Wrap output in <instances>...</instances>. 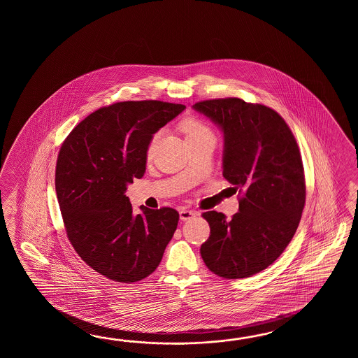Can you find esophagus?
Returning a JSON list of instances; mask_svg holds the SVG:
<instances>
[{"mask_svg": "<svg viewBox=\"0 0 358 358\" xmlns=\"http://www.w3.org/2000/svg\"><path fill=\"white\" fill-rule=\"evenodd\" d=\"M179 215H180V220L182 221H188L190 219H193V217H196L197 216V213H194V211H190V210H180L179 211Z\"/></svg>", "mask_w": 358, "mask_h": 358, "instance_id": "obj_1", "label": "esophagus"}]
</instances>
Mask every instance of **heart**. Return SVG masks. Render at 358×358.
I'll list each match as a JSON object with an SVG mask.
<instances>
[{"instance_id":"1","label":"heart","mask_w":358,"mask_h":358,"mask_svg":"<svg viewBox=\"0 0 358 358\" xmlns=\"http://www.w3.org/2000/svg\"><path fill=\"white\" fill-rule=\"evenodd\" d=\"M180 128H182V133L185 134V139H187V141H192V139H198V138L203 137L213 138V133L211 128H210L205 122H202L201 119H198V117H188V119H185V120L180 124ZM157 139H159V133L155 134V136L151 138L150 143H148L147 153H145V155H147V159H151V157H152L153 148H155V145H156Z\"/></svg>"}]
</instances>
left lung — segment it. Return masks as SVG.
<instances>
[{"label": "left lung", "instance_id": "1", "mask_svg": "<svg viewBox=\"0 0 358 358\" xmlns=\"http://www.w3.org/2000/svg\"><path fill=\"white\" fill-rule=\"evenodd\" d=\"M193 108L224 133L222 176L238 190L239 213H202L210 236L201 256L213 274L250 278L270 266L294 236L306 201L297 141L275 110L243 99H207Z\"/></svg>", "mask_w": 358, "mask_h": 358}]
</instances>
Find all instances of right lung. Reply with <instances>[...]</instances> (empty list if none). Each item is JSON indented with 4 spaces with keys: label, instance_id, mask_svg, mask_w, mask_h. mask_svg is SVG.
Here are the masks:
<instances>
[{
    "label": "right lung",
    "instance_id": "add662e5",
    "mask_svg": "<svg viewBox=\"0 0 358 358\" xmlns=\"http://www.w3.org/2000/svg\"><path fill=\"white\" fill-rule=\"evenodd\" d=\"M184 108L162 101L101 107L61 145L55 187L69 241L88 266L114 282L152 274L174 236L178 211L141 206L134 215L125 190L145 176L153 134Z\"/></svg>",
    "mask_w": 358,
    "mask_h": 358
}]
</instances>
